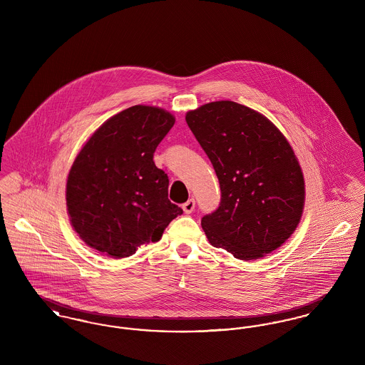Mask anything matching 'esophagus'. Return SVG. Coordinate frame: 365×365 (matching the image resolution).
<instances>
[{
	"label": "esophagus",
	"mask_w": 365,
	"mask_h": 365,
	"mask_svg": "<svg viewBox=\"0 0 365 365\" xmlns=\"http://www.w3.org/2000/svg\"><path fill=\"white\" fill-rule=\"evenodd\" d=\"M182 208L185 210V213H191L194 208H195V201H194V198H190L189 201H186L183 205H182Z\"/></svg>",
	"instance_id": "obj_1"
}]
</instances>
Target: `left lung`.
Returning a JSON list of instances; mask_svg holds the SVG:
<instances>
[{"mask_svg": "<svg viewBox=\"0 0 365 365\" xmlns=\"http://www.w3.org/2000/svg\"><path fill=\"white\" fill-rule=\"evenodd\" d=\"M220 183L219 208L201 220L209 243L235 259L255 260L278 249L298 226L304 175L284 135L259 112L215 101L186 113Z\"/></svg>", "mask_w": 365, "mask_h": 365, "instance_id": "obj_1", "label": "left lung"}]
</instances>
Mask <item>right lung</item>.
Masks as SVG:
<instances>
[{
  "instance_id": "add662e5",
  "label": "right lung",
  "mask_w": 365,
  "mask_h": 365,
  "mask_svg": "<svg viewBox=\"0 0 365 365\" xmlns=\"http://www.w3.org/2000/svg\"><path fill=\"white\" fill-rule=\"evenodd\" d=\"M175 124L167 110L134 105L90 137L71 167L67 209L76 234L113 259L157 242L183 210L168 200V176L153 155Z\"/></svg>"
}]
</instances>
